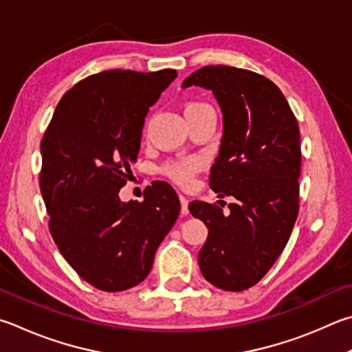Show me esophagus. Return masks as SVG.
Instances as JSON below:
<instances>
[{
    "label": "esophagus",
    "mask_w": 352,
    "mask_h": 352,
    "mask_svg": "<svg viewBox=\"0 0 352 352\" xmlns=\"http://www.w3.org/2000/svg\"><path fill=\"white\" fill-rule=\"evenodd\" d=\"M180 203H182V215H188L189 214V208H188L189 200H188V197L180 194Z\"/></svg>",
    "instance_id": "esophagus-1"
}]
</instances>
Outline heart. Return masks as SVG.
<instances>
[{
  "mask_svg": "<svg viewBox=\"0 0 352 352\" xmlns=\"http://www.w3.org/2000/svg\"><path fill=\"white\" fill-rule=\"evenodd\" d=\"M204 104L201 103H190L186 106V109H194V107H201ZM184 109V111H186ZM197 162L195 160H186V162L182 163H170L168 166H164V174L170 177L172 180L177 182L178 184H189L192 182L194 174L197 170Z\"/></svg>",
  "mask_w": 352,
  "mask_h": 352,
  "instance_id": "b5f03b06",
  "label": "heart"
}]
</instances>
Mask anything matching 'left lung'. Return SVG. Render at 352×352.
Listing matches in <instances>:
<instances>
[{
  "label": "left lung",
  "instance_id": "obj_1",
  "mask_svg": "<svg viewBox=\"0 0 352 352\" xmlns=\"http://www.w3.org/2000/svg\"><path fill=\"white\" fill-rule=\"evenodd\" d=\"M190 86L212 92L221 109L223 135L209 186L235 198L228 215L217 204L190 201V214L208 228L198 265L209 283L243 291L276 263L297 220L298 124L282 91L251 70L206 66L182 85Z\"/></svg>",
  "mask_w": 352,
  "mask_h": 352
}]
</instances>
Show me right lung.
<instances>
[{"label":"right lung","mask_w":352,"mask_h":352,"mask_svg":"<svg viewBox=\"0 0 352 352\" xmlns=\"http://www.w3.org/2000/svg\"><path fill=\"white\" fill-rule=\"evenodd\" d=\"M175 78L174 69L87 76L61 98L43 137L40 188L50 234L76 274L101 291L142 283L180 214L168 183L152 184L142 203L118 195L149 107Z\"/></svg>","instance_id":"obj_1"}]
</instances>
